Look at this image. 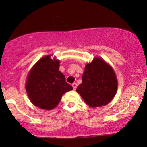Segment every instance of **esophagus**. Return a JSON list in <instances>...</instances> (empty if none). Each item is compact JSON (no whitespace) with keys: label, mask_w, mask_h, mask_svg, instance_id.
<instances>
[{"label":"esophagus","mask_w":147,"mask_h":147,"mask_svg":"<svg viewBox=\"0 0 147 147\" xmlns=\"http://www.w3.org/2000/svg\"><path fill=\"white\" fill-rule=\"evenodd\" d=\"M72 87H73V89L74 90H75L76 88H77V84H76V83H73L72 84Z\"/></svg>","instance_id":"1"}]
</instances>
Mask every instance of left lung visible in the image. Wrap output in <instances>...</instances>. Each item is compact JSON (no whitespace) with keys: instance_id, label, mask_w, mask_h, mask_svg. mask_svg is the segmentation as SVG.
<instances>
[{"instance_id":"8db88e82","label":"left lung","mask_w":147,"mask_h":147,"mask_svg":"<svg viewBox=\"0 0 147 147\" xmlns=\"http://www.w3.org/2000/svg\"><path fill=\"white\" fill-rule=\"evenodd\" d=\"M117 80L113 69L100 57H95L85 66L82 83L76 91L88 106H105L114 98Z\"/></svg>"}]
</instances>
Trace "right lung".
I'll use <instances>...</instances> for the list:
<instances>
[{
    "label": "right lung",
    "mask_w": 147,
    "mask_h": 147,
    "mask_svg": "<svg viewBox=\"0 0 147 147\" xmlns=\"http://www.w3.org/2000/svg\"><path fill=\"white\" fill-rule=\"evenodd\" d=\"M50 57V55L43 57L34 65L25 83L30 102L45 110L56 107L63 94L73 89L59 70V61Z\"/></svg>",
    "instance_id": "right-lung-1"
}]
</instances>
